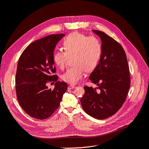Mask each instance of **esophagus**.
<instances>
[{"mask_svg":"<svg viewBox=\"0 0 149 149\" xmlns=\"http://www.w3.org/2000/svg\"><path fill=\"white\" fill-rule=\"evenodd\" d=\"M76 86L75 85H70L68 86V89L69 90H72L74 88H75Z\"/></svg>","mask_w":149,"mask_h":149,"instance_id":"obj_1","label":"esophagus"}]
</instances>
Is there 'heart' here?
Wrapping results in <instances>:
<instances>
[{"label":"heart","instance_id":"heart-1","mask_svg":"<svg viewBox=\"0 0 149 149\" xmlns=\"http://www.w3.org/2000/svg\"><path fill=\"white\" fill-rule=\"evenodd\" d=\"M64 51L58 50L53 55V61L60 68H64L68 57H72V64L62 75L63 81L75 85L83 79L85 70L91 72L96 68L101 55V47L97 38L75 32L66 37L63 43Z\"/></svg>","mask_w":149,"mask_h":149}]
</instances>
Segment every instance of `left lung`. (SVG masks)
<instances>
[{
    "instance_id": "obj_1",
    "label": "left lung",
    "mask_w": 149,
    "mask_h": 149,
    "mask_svg": "<svg viewBox=\"0 0 149 149\" xmlns=\"http://www.w3.org/2000/svg\"><path fill=\"white\" fill-rule=\"evenodd\" d=\"M93 31L101 39V55L89 79L98 88L85 86L80 102L87 114L102 120L114 115L123 106L131 79L127 58L122 45L104 32Z\"/></svg>"
}]
</instances>
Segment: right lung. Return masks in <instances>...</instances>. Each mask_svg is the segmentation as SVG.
Returning a JSON list of instances; mask_svg holds the SVG:
<instances>
[{
	"label": "right lung",
	"mask_w": 149,
	"mask_h": 149,
	"mask_svg": "<svg viewBox=\"0 0 149 149\" xmlns=\"http://www.w3.org/2000/svg\"><path fill=\"white\" fill-rule=\"evenodd\" d=\"M64 34H52L27 46L19 57L16 70V93L21 108L29 116L48 118L59 107L68 85L57 81L53 59L54 49ZM55 81L53 90L46 84Z\"/></svg>",
	"instance_id": "add662e5"
}]
</instances>
